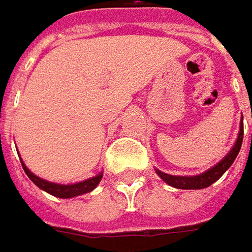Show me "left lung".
Here are the masks:
<instances>
[{
    "instance_id": "obj_1",
    "label": "left lung",
    "mask_w": 252,
    "mask_h": 252,
    "mask_svg": "<svg viewBox=\"0 0 252 252\" xmlns=\"http://www.w3.org/2000/svg\"><path fill=\"white\" fill-rule=\"evenodd\" d=\"M242 137H244V126L241 124L238 140H237L234 149L231 150L223 157V160H220L217 166H214L212 169H209L208 172L202 173V174H197V176H172V174H166L160 170H156V172L167 185H170L176 189H205V188L211 186L212 183H215L218 179L231 167V164L234 163V160L237 158V156L240 153L241 146H242Z\"/></svg>"
}]
</instances>
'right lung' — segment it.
Listing matches in <instances>:
<instances>
[{
	"mask_svg": "<svg viewBox=\"0 0 252 252\" xmlns=\"http://www.w3.org/2000/svg\"><path fill=\"white\" fill-rule=\"evenodd\" d=\"M21 164H23V169H24L26 174L30 177V180L34 183L35 186H38L40 189L46 190L47 193L53 194L56 197H63V199L92 192L98 186V183L101 182V179H102V173H99L95 177L88 179V180L80 182V183H75V185H58V183H52V182H47V180H43V179L37 177V176H34L33 173L26 167V164L23 161H21Z\"/></svg>",
	"mask_w": 252,
	"mask_h": 252,
	"instance_id": "add662e5",
	"label": "right lung"
}]
</instances>
